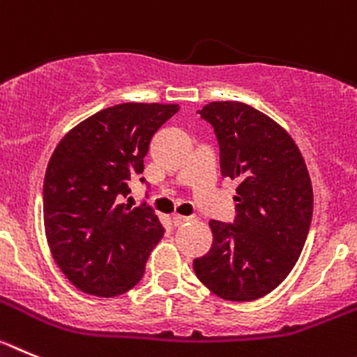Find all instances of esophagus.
Instances as JSON below:
<instances>
[{
    "label": "esophagus",
    "mask_w": 357,
    "mask_h": 357,
    "mask_svg": "<svg viewBox=\"0 0 357 357\" xmlns=\"http://www.w3.org/2000/svg\"><path fill=\"white\" fill-rule=\"evenodd\" d=\"M190 220V217H185V215H172V222H174V226H181V224L188 222Z\"/></svg>",
    "instance_id": "esophagus-1"
}]
</instances>
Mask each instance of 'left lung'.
Wrapping results in <instances>:
<instances>
[{"label": "left lung", "mask_w": 357, "mask_h": 357, "mask_svg": "<svg viewBox=\"0 0 357 357\" xmlns=\"http://www.w3.org/2000/svg\"><path fill=\"white\" fill-rule=\"evenodd\" d=\"M197 114L215 131L220 172L238 188L234 220H211L213 245L194 259L195 275L226 301H255L278 288L303 252L313 215L310 174L290 135L256 108L217 101Z\"/></svg>", "instance_id": "1"}]
</instances>
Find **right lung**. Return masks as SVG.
Segmentation results:
<instances>
[{
	"label": "right lung",
	"instance_id": "obj_1",
	"mask_svg": "<svg viewBox=\"0 0 357 357\" xmlns=\"http://www.w3.org/2000/svg\"><path fill=\"white\" fill-rule=\"evenodd\" d=\"M178 110L115 105L70 130L54 149L43 192L46 238L60 271L85 294L115 297L142 279L165 229L149 204L121 201L131 176L144 172L153 135Z\"/></svg>",
	"mask_w": 357,
	"mask_h": 357
}]
</instances>
